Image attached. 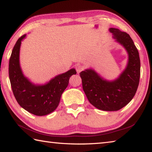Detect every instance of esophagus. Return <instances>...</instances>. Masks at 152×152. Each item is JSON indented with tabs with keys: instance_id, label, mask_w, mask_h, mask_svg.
<instances>
[{
	"instance_id": "1",
	"label": "esophagus",
	"mask_w": 152,
	"mask_h": 152,
	"mask_svg": "<svg viewBox=\"0 0 152 152\" xmlns=\"http://www.w3.org/2000/svg\"><path fill=\"white\" fill-rule=\"evenodd\" d=\"M76 70L77 73H80L81 71L84 70V67L82 66V65H80V64H79V65H77L76 66Z\"/></svg>"
}]
</instances>
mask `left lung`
<instances>
[{"label": "left lung", "instance_id": "left-lung-1", "mask_svg": "<svg viewBox=\"0 0 152 152\" xmlns=\"http://www.w3.org/2000/svg\"><path fill=\"white\" fill-rule=\"evenodd\" d=\"M115 42L127 51L128 61L117 78L108 80L92 68L80 73L82 88L88 101L98 109L116 111L126 106L135 96L140 77V59L137 49L129 35L116 28H110Z\"/></svg>", "mask_w": 152, "mask_h": 152}]
</instances>
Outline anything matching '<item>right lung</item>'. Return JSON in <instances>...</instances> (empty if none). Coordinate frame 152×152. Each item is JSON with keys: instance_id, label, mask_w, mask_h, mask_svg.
I'll use <instances>...</instances> for the list:
<instances>
[{"instance_id": "obj_1", "label": "right lung", "mask_w": 152, "mask_h": 152, "mask_svg": "<svg viewBox=\"0 0 152 152\" xmlns=\"http://www.w3.org/2000/svg\"><path fill=\"white\" fill-rule=\"evenodd\" d=\"M26 34L15 43L9 60V75L12 92L19 104L37 116L52 113L60 103L61 96L69 83V79L76 74L74 68L59 74L44 84H35L23 73L20 66V48Z\"/></svg>"}]
</instances>
